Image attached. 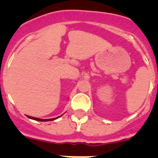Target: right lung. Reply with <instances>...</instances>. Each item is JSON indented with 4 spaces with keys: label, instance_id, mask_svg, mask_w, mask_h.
I'll return each mask as SVG.
<instances>
[{
    "label": "right lung",
    "instance_id": "1",
    "mask_svg": "<svg viewBox=\"0 0 158 158\" xmlns=\"http://www.w3.org/2000/svg\"><path fill=\"white\" fill-rule=\"evenodd\" d=\"M27 117H28L29 118H31V119H34V120H37V121H42V122H46V121H53L54 120V119H56V118H58V117H57V118H50V119H43V118H35V117H31V116H28L27 115ZM60 117V116H59Z\"/></svg>",
    "mask_w": 158,
    "mask_h": 158
}]
</instances>
